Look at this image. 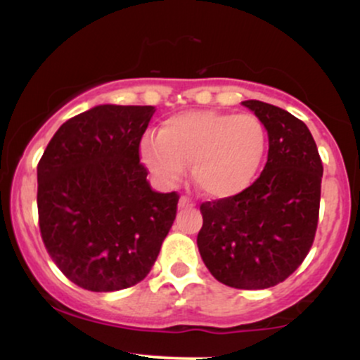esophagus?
Returning <instances> with one entry per match:
<instances>
[{
    "label": "esophagus",
    "instance_id": "esophagus-1",
    "mask_svg": "<svg viewBox=\"0 0 360 360\" xmlns=\"http://www.w3.org/2000/svg\"><path fill=\"white\" fill-rule=\"evenodd\" d=\"M193 206H194V201L191 200V198L183 196L179 200V208H193Z\"/></svg>",
    "mask_w": 360,
    "mask_h": 360
}]
</instances>
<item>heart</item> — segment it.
Returning <instances> with one entry per match:
<instances>
[{
  "instance_id": "obj_1",
  "label": "heart",
  "mask_w": 360,
  "mask_h": 360,
  "mask_svg": "<svg viewBox=\"0 0 360 360\" xmlns=\"http://www.w3.org/2000/svg\"><path fill=\"white\" fill-rule=\"evenodd\" d=\"M266 125L250 113L186 111L167 118L159 135L142 140V159L166 184L191 164L194 184L212 198H230L252 184L266 159Z\"/></svg>"
}]
</instances>
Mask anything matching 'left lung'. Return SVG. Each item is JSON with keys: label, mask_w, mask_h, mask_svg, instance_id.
<instances>
[{"label": "left lung", "mask_w": 360, "mask_h": 360, "mask_svg": "<svg viewBox=\"0 0 360 360\" xmlns=\"http://www.w3.org/2000/svg\"><path fill=\"white\" fill-rule=\"evenodd\" d=\"M242 105L266 125V167L242 193L201 203L198 249L220 283L266 289L288 279L311 249L323 164L301 120L269 103L249 100Z\"/></svg>", "instance_id": "obj_1"}]
</instances>
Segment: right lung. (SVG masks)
<instances>
[{
    "label": "right lung",
    "instance_id": "obj_1",
    "mask_svg": "<svg viewBox=\"0 0 360 360\" xmlns=\"http://www.w3.org/2000/svg\"><path fill=\"white\" fill-rule=\"evenodd\" d=\"M154 106L100 105L56 131L37 166L45 249L88 291L131 288L150 272L179 194L157 193L140 162Z\"/></svg>",
    "mask_w": 360,
    "mask_h": 360
}]
</instances>
